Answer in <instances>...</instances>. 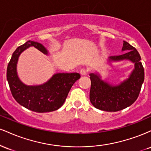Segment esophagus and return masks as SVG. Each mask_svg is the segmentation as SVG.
Here are the masks:
<instances>
[{
    "instance_id": "1",
    "label": "esophagus",
    "mask_w": 151,
    "mask_h": 151,
    "mask_svg": "<svg viewBox=\"0 0 151 151\" xmlns=\"http://www.w3.org/2000/svg\"><path fill=\"white\" fill-rule=\"evenodd\" d=\"M87 72H88V71L86 70V69H81V70H80V74L82 76L86 75V74H87Z\"/></svg>"
}]
</instances>
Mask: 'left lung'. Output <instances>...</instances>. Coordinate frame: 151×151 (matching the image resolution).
<instances>
[{
  "mask_svg": "<svg viewBox=\"0 0 151 151\" xmlns=\"http://www.w3.org/2000/svg\"><path fill=\"white\" fill-rule=\"evenodd\" d=\"M122 50L127 52L121 55L111 56L110 60H131L135 63V70L127 80L115 86L101 80L96 74H90L89 99L95 108L106 111H118L133 104L139 96L144 81V69L141 62V56L136 48L126 41H124Z\"/></svg>",
  "mask_w": 151,
  "mask_h": 151,
  "instance_id": "1",
  "label": "left lung"
}]
</instances>
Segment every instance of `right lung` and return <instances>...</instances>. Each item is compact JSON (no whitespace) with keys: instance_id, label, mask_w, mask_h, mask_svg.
Listing matches in <instances>:
<instances>
[{"instance_id":"right-lung-1","label":"right lung","mask_w":151,"mask_h":151,"mask_svg":"<svg viewBox=\"0 0 151 151\" xmlns=\"http://www.w3.org/2000/svg\"><path fill=\"white\" fill-rule=\"evenodd\" d=\"M30 46L47 54L46 49L40 43L30 40L15 50L7 67V80L12 95L18 104L32 111L45 113L58 110L65 103L71 87L80 78V74L59 73L42 85H25L17 76L16 65L20 54Z\"/></svg>"}]
</instances>
